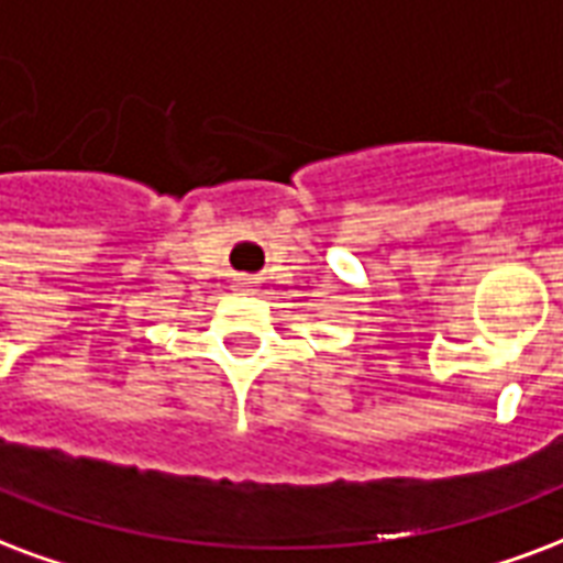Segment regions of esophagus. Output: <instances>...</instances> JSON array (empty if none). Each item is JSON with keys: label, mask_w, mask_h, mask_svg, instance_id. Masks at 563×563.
<instances>
[{"label": "esophagus", "mask_w": 563, "mask_h": 563, "mask_svg": "<svg viewBox=\"0 0 563 563\" xmlns=\"http://www.w3.org/2000/svg\"><path fill=\"white\" fill-rule=\"evenodd\" d=\"M241 286H247V280H244V283H241Z\"/></svg>", "instance_id": "34e87169"}]
</instances>
